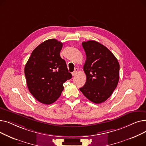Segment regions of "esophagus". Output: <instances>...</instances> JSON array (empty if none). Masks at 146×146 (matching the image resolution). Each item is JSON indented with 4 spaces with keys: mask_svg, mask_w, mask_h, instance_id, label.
I'll list each match as a JSON object with an SVG mask.
<instances>
[{
    "mask_svg": "<svg viewBox=\"0 0 146 146\" xmlns=\"http://www.w3.org/2000/svg\"><path fill=\"white\" fill-rule=\"evenodd\" d=\"M78 73V68H75L74 71L72 73V75L73 76H76V74H77Z\"/></svg>",
    "mask_w": 146,
    "mask_h": 146,
    "instance_id": "obj_1",
    "label": "esophagus"
}]
</instances>
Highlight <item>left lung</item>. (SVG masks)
<instances>
[{"label":"left lung","mask_w":146,"mask_h":146,"mask_svg":"<svg viewBox=\"0 0 146 146\" xmlns=\"http://www.w3.org/2000/svg\"><path fill=\"white\" fill-rule=\"evenodd\" d=\"M82 46L86 56L83 66L86 81L80 90L91 102L101 104L117 86L119 64L111 51L101 43L90 40L83 42Z\"/></svg>","instance_id":"1"}]
</instances>
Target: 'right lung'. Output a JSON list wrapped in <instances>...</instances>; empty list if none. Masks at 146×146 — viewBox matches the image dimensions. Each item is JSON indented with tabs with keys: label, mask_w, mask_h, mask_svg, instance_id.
<instances>
[{
	"label": "right lung",
	"mask_w": 146,
	"mask_h": 146,
	"mask_svg": "<svg viewBox=\"0 0 146 146\" xmlns=\"http://www.w3.org/2000/svg\"><path fill=\"white\" fill-rule=\"evenodd\" d=\"M62 46L56 39L45 41L34 50L25 66L30 93L44 104L56 101L64 89L63 83L72 77L60 56Z\"/></svg>",
	"instance_id": "obj_1"
}]
</instances>
